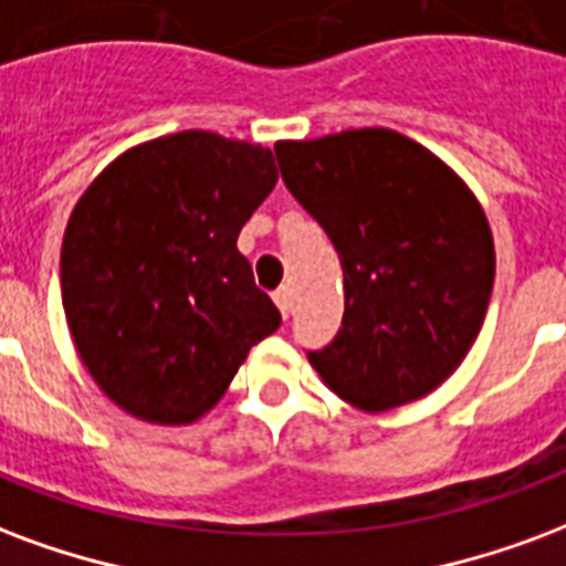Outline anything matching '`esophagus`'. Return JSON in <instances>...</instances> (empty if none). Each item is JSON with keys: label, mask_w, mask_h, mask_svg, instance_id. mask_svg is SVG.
Masks as SVG:
<instances>
[{"label": "esophagus", "mask_w": 566, "mask_h": 566, "mask_svg": "<svg viewBox=\"0 0 566 566\" xmlns=\"http://www.w3.org/2000/svg\"><path fill=\"white\" fill-rule=\"evenodd\" d=\"M272 300H275V305H279V312H282L284 317H291L294 315V287H287V284H284V287H279V291H275V294H272Z\"/></svg>", "instance_id": "34e87169"}]
</instances>
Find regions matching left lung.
I'll return each mask as SVG.
<instances>
[{
  "label": "left lung",
  "instance_id": "8db88e82",
  "mask_svg": "<svg viewBox=\"0 0 566 566\" xmlns=\"http://www.w3.org/2000/svg\"><path fill=\"white\" fill-rule=\"evenodd\" d=\"M275 158L345 272L342 329L308 363L357 411L429 396L468 357L495 282L492 228L474 191L389 128L279 140Z\"/></svg>",
  "mask_w": 566,
  "mask_h": 566
}]
</instances>
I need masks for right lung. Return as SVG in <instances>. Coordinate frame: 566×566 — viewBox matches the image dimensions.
<instances>
[{
  "mask_svg": "<svg viewBox=\"0 0 566 566\" xmlns=\"http://www.w3.org/2000/svg\"><path fill=\"white\" fill-rule=\"evenodd\" d=\"M275 179L266 146L179 132L125 149L83 191L62 237V308L116 408L158 426L200 420L279 329L237 249Z\"/></svg>",
  "mask_w": 566,
  "mask_h": 566,
  "instance_id": "obj_1",
  "label": "right lung"
}]
</instances>
